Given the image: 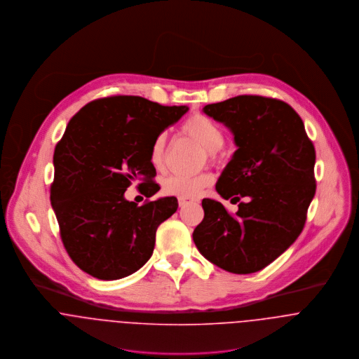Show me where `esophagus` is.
Instances as JSON below:
<instances>
[{"instance_id":"34e87169","label":"esophagus","mask_w":359,"mask_h":359,"mask_svg":"<svg viewBox=\"0 0 359 359\" xmlns=\"http://www.w3.org/2000/svg\"><path fill=\"white\" fill-rule=\"evenodd\" d=\"M196 202V199L191 198H179V206H186V205H189V203H194Z\"/></svg>"}]
</instances>
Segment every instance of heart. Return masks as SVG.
<instances>
[{
    "label": "heart",
    "instance_id": "1",
    "mask_svg": "<svg viewBox=\"0 0 359 359\" xmlns=\"http://www.w3.org/2000/svg\"><path fill=\"white\" fill-rule=\"evenodd\" d=\"M182 130L201 144L212 160L217 158L219 149H222L224 144V132L215 121L203 114H196L186 120L182 125ZM165 143V133L157 135L151 143L150 162L156 169H161L163 166ZM212 175L206 172L196 176L173 175L162 182V193L176 198H197L205 191V189L212 184Z\"/></svg>",
    "mask_w": 359,
    "mask_h": 359
}]
</instances>
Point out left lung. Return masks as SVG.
<instances>
[{
	"instance_id": "8db88e82",
	"label": "left lung",
	"mask_w": 359,
	"mask_h": 359,
	"mask_svg": "<svg viewBox=\"0 0 359 359\" xmlns=\"http://www.w3.org/2000/svg\"><path fill=\"white\" fill-rule=\"evenodd\" d=\"M203 113L234 135L237 151L216 191L239 203L231 215L215 199H202L203 220L193 239L201 255L234 274L260 271L303 231L316 196V149L300 116L285 102L239 95L208 104Z\"/></svg>"
}]
</instances>
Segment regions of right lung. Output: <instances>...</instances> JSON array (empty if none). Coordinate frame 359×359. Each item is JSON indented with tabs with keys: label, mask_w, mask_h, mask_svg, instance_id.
<instances>
[{
	"label": "right lung",
	"mask_w": 359,
	"mask_h": 359,
	"mask_svg": "<svg viewBox=\"0 0 359 359\" xmlns=\"http://www.w3.org/2000/svg\"><path fill=\"white\" fill-rule=\"evenodd\" d=\"M187 110L118 95L85 104L69 122L53 153L50 203L65 249L86 274L123 278L151 257L157 229L177 210V198L137 206L123 194L133 182L146 198L160 190L151 143Z\"/></svg>",
	"instance_id": "obj_1"
}]
</instances>
